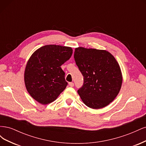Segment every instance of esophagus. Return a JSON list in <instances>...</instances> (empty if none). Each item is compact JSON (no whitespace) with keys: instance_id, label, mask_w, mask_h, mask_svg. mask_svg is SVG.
Here are the masks:
<instances>
[{"instance_id":"1","label":"esophagus","mask_w":146,"mask_h":146,"mask_svg":"<svg viewBox=\"0 0 146 146\" xmlns=\"http://www.w3.org/2000/svg\"><path fill=\"white\" fill-rule=\"evenodd\" d=\"M69 85L70 87H73L74 85V83H72V82H70V83H69Z\"/></svg>"}]
</instances>
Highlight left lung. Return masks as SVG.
I'll use <instances>...</instances> for the list:
<instances>
[{
  "instance_id": "8db88e82",
  "label": "left lung",
  "mask_w": 146,
  "mask_h": 146,
  "mask_svg": "<svg viewBox=\"0 0 146 146\" xmlns=\"http://www.w3.org/2000/svg\"><path fill=\"white\" fill-rule=\"evenodd\" d=\"M74 59L84 77L77 92L83 102L92 109L102 108L119 94L122 75L113 55L105 50L76 48Z\"/></svg>"
}]
</instances>
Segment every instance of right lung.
<instances>
[{
    "mask_svg": "<svg viewBox=\"0 0 146 146\" xmlns=\"http://www.w3.org/2000/svg\"><path fill=\"white\" fill-rule=\"evenodd\" d=\"M72 48L59 45H46L31 55L25 66L24 82L29 94L38 102L46 105L54 102L68 85L61 66L69 60Z\"/></svg>",
    "mask_w": 146,
    "mask_h": 146,
    "instance_id": "add662e5",
    "label": "right lung"
}]
</instances>
